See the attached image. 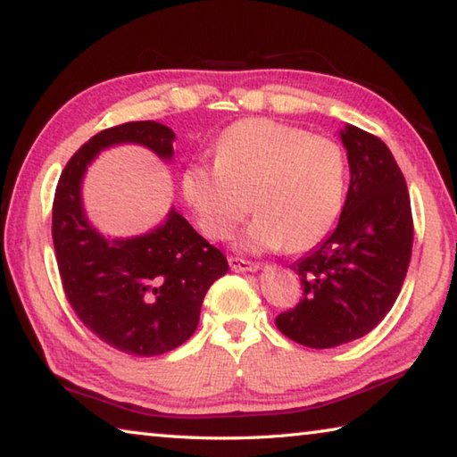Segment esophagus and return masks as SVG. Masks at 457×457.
<instances>
[{"label": "esophagus", "mask_w": 457, "mask_h": 457, "mask_svg": "<svg viewBox=\"0 0 457 457\" xmlns=\"http://www.w3.org/2000/svg\"><path fill=\"white\" fill-rule=\"evenodd\" d=\"M229 268L236 270V272H256L260 268L258 262H250V260H244V258H237V256H229Z\"/></svg>", "instance_id": "esophagus-1"}]
</instances>
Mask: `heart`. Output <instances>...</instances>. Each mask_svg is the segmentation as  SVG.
I'll return each instance as SVG.
<instances>
[{
    "instance_id": "1",
    "label": "heart",
    "mask_w": 457,
    "mask_h": 457,
    "mask_svg": "<svg viewBox=\"0 0 457 457\" xmlns=\"http://www.w3.org/2000/svg\"><path fill=\"white\" fill-rule=\"evenodd\" d=\"M346 173V154L332 138L270 119H244L218 137L213 161L185 167L181 187L207 237L234 234L250 212V198L258 218L239 245L303 252L337 226Z\"/></svg>"
}]
</instances>
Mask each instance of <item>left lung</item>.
<instances>
[{
    "label": "left lung",
    "mask_w": 457,
    "mask_h": 457,
    "mask_svg": "<svg viewBox=\"0 0 457 457\" xmlns=\"http://www.w3.org/2000/svg\"><path fill=\"white\" fill-rule=\"evenodd\" d=\"M351 185L335 231L292 266L303 298L276 316L278 330L311 349L365 337L403 286L413 247L405 177L381 138L349 125L340 130Z\"/></svg>",
    "instance_id": "left-lung-1"
}]
</instances>
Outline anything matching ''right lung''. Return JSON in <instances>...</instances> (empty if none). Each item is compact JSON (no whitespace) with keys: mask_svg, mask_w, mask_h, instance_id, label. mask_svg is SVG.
Returning a JSON list of instances; mask_svg holds the SVG:
<instances>
[{"mask_svg":"<svg viewBox=\"0 0 457 457\" xmlns=\"http://www.w3.org/2000/svg\"><path fill=\"white\" fill-rule=\"evenodd\" d=\"M173 141V130L154 120L100 130L72 154L54 193L52 239L68 303L103 343L137 357L173 351L195 332L205 294L228 272V260L175 210L141 237L100 236L82 213L80 181L104 146L138 143L171 159Z\"/></svg>","mask_w":457,"mask_h":457,"instance_id":"right-lung-1","label":"right lung"}]
</instances>
